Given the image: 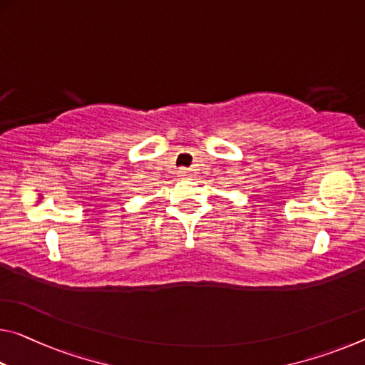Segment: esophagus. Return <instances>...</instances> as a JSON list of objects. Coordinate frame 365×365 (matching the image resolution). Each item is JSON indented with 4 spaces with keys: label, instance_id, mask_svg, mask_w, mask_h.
I'll return each instance as SVG.
<instances>
[{
    "label": "esophagus",
    "instance_id": "obj_1",
    "mask_svg": "<svg viewBox=\"0 0 365 365\" xmlns=\"http://www.w3.org/2000/svg\"><path fill=\"white\" fill-rule=\"evenodd\" d=\"M178 177H182V178L190 177V170L188 169H178Z\"/></svg>",
    "mask_w": 365,
    "mask_h": 365
}]
</instances>
